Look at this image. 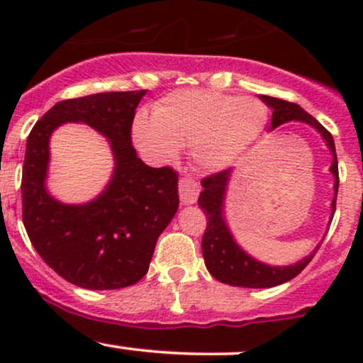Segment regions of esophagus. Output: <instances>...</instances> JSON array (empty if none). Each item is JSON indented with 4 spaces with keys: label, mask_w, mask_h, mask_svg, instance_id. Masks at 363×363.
Instances as JSON below:
<instances>
[{
    "label": "esophagus",
    "mask_w": 363,
    "mask_h": 363,
    "mask_svg": "<svg viewBox=\"0 0 363 363\" xmlns=\"http://www.w3.org/2000/svg\"><path fill=\"white\" fill-rule=\"evenodd\" d=\"M199 194V184L193 177H181L179 181V196L184 205H193L198 199Z\"/></svg>",
    "instance_id": "1"
}]
</instances>
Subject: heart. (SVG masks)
<instances>
[{
  "label": "heart",
  "instance_id": "1",
  "mask_svg": "<svg viewBox=\"0 0 363 363\" xmlns=\"http://www.w3.org/2000/svg\"><path fill=\"white\" fill-rule=\"evenodd\" d=\"M268 123L261 101L213 90H181L162 99L152 118L140 116L135 138L152 157L174 158L181 145L201 169L232 165L259 138Z\"/></svg>",
  "mask_w": 363,
  "mask_h": 363
}]
</instances>
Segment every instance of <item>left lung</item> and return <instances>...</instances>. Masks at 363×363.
<instances>
[{
    "mask_svg": "<svg viewBox=\"0 0 363 363\" xmlns=\"http://www.w3.org/2000/svg\"><path fill=\"white\" fill-rule=\"evenodd\" d=\"M261 99L273 109L272 128H277L283 123H289V121L295 119L311 124V126H314L320 135H323L329 150H331L333 155H335V158H333L331 172L333 176H335V194H338V158H336L335 140H333L331 133H329L319 121H315L311 114H307V112L303 111L301 106H297V104L283 101V99L277 97H268V95H261ZM228 176H230V169H223L220 170V172L203 177L201 181L203 193L199 194L198 205L206 215V228L205 234H203L201 249L208 272L213 274V278H216L218 281L227 283V285L232 286H244V289H272V286L281 285V283L297 277V274L312 261V257L318 252L320 244L314 249V252L306 257V259L290 266H280V268H278V266L262 264V262L247 256V254L234 242V239H232L230 232H228L227 225H225L222 218L223 194L228 182ZM331 206L333 215H335L336 198L333 199Z\"/></svg>",
    "mask_w": 363,
    "mask_h": 363,
    "instance_id": "obj_1",
    "label": "left lung"
}]
</instances>
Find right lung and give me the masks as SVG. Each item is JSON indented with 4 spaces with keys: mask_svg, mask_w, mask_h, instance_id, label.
I'll list each match as a JSON object with an SVG mask.
<instances>
[{
    "mask_svg": "<svg viewBox=\"0 0 363 363\" xmlns=\"http://www.w3.org/2000/svg\"><path fill=\"white\" fill-rule=\"evenodd\" d=\"M145 90L106 91L57 102L27 138L22 218L39 256L60 277L90 290L135 285L148 272L158 235L179 206V174L148 167L131 145L135 111ZM62 122H85L111 141L116 172L86 206H62L43 187L48 136Z\"/></svg>",
    "mask_w": 363,
    "mask_h": 363,
    "instance_id": "right-lung-1",
    "label": "right lung"
}]
</instances>
